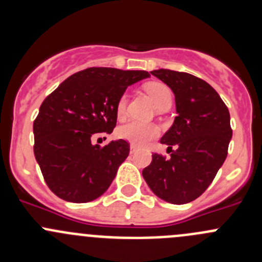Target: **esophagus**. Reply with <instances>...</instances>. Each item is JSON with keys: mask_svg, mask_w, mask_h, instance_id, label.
I'll use <instances>...</instances> for the list:
<instances>
[{"mask_svg": "<svg viewBox=\"0 0 262 262\" xmlns=\"http://www.w3.org/2000/svg\"><path fill=\"white\" fill-rule=\"evenodd\" d=\"M137 150V147L134 144H130V153H134Z\"/></svg>", "mask_w": 262, "mask_h": 262, "instance_id": "1", "label": "esophagus"}]
</instances>
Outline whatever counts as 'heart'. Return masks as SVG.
Wrapping results in <instances>:
<instances>
[{"mask_svg": "<svg viewBox=\"0 0 262 262\" xmlns=\"http://www.w3.org/2000/svg\"><path fill=\"white\" fill-rule=\"evenodd\" d=\"M144 90L152 97L153 102L158 109L163 106H171L172 102V91L166 83L160 81H152L144 84ZM126 104L128 99L126 95H121L116 102V116L123 119L126 113ZM160 130L158 126L155 124L142 123L138 120H130L126 124L121 125L118 129V136L125 141L130 142L134 146H144L148 142L155 139L158 136Z\"/></svg>", "mask_w": 262, "mask_h": 262, "instance_id": "obj_1", "label": "heart"}]
</instances>
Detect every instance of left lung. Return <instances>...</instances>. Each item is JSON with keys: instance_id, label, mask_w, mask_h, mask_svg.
<instances>
[{"instance_id": "obj_1", "label": "left lung", "mask_w": 262, "mask_h": 262, "mask_svg": "<svg viewBox=\"0 0 262 262\" xmlns=\"http://www.w3.org/2000/svg\"><path fill=\"white\" fill-rule=\"evenodd\" d=\"M150 73L172 90L178 116L161 138L171 157L152 155L142 175L158 198L186 204L208 189L223 165L232 138L231 116L218 92L202 78L171 70Z\"/></svg>"}]
</instances>
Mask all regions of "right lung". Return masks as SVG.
<instances>
[{
	"label": "right lung",
	"mask_w": 262,
	"mask_h": 262,
	"mask_svg": "<svg viewBox=\"0 0 262 262\" xmlns=\"http://www.w3.org/2000/svg\"><path fill=\"white\" fill-rule=\"evenodd\" d=\"M146 71L91 67L63 81L40 105L34 120V155L47 185L66 202L87 203L101 196L129 155L124 139L100 147L95 133H112L116 102Z\"/></svg>",
	"instance_id": "obj_1"
}]
</instances>
